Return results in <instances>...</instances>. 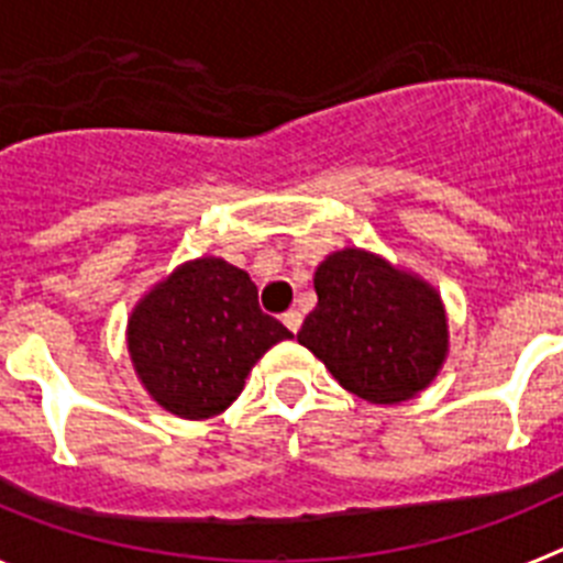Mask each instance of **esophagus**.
<instances>
[{
	"label": "esophagus",
	"mask_w": 563,
	"mask_h": 563,
	"mask_svg": "<svg viewBox=\"0 0 563 563\" xmlns=\"http://www.w3.org/2000/svg\"><path fill=\"white\" fill-rule=\"evenodd\" d=\"M282 321H285V327L292 332V335H296V332L301 330V312H296V310L285 312V316H282Z\"/></svg>",
	"instance_id": "1"
}]
</instances>
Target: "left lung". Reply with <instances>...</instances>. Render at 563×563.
<instances>
[{"label": "left lung", "instance_id": "8db88e82", "mask_svg": "<svg viewBox=\"0 0 563 563\" xmlns=\"http://www.w3.org/2000/svg\"><path fill=\"white\" fill-rule=\"evenodd\" d=\"M312 285L318 305L298 343L343 389L369 402H402L434 380L449 355V318L429 282L343 247L318 265Z\"/></svg>", "mask_w": 563, "mask_h": 563}]
</instances>
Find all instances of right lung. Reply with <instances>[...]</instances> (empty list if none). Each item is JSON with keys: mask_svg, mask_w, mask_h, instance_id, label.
Masks as SVG:
<instances>
[{"mask_svg": "<svg viewBox=\"0 0 563 563\" xmlns=\"http://www.w3.org/2000/svg\"><path fill=\"white\" fill-rule=\"evenodd\" d=\"M285 338L292 332L258 310L251 276L217 256L186 262L154 285L126 327L143 389L183 420L222 415L253 363Z\"/></svg>", "mask_w": 563, "mask_h": 563, "instance_id": "add662e5", "label": "right lung"}]
</instances>
